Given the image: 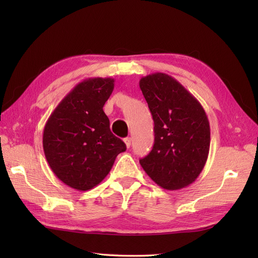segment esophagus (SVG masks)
<instances>
[{
	"label": "esophagus",
	"mask_w": 258,
	"mask_h": 258,
	"mask_svg": "<svg viewBox=\"0 0 258 258\" xmlns=\"http://www.w3.org/2000/svg\"><path fill=\"white\" fill-rule=\"evenodd\" d=\"M124 143L126 144V147H127V149H130V146H131V138H125L124 139Z\"/></svg>",
	"instance_id": "esophagus-1"
}]
</instances>
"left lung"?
Returning <instances> with one entry per match:
<instances>
[{"label": "left lung", "instance_id": "1", "mask_svg": "<svg viewBox=\"0 0 258 258\" xmlns=\"http://www.w3.org/2000/svg\"><path fill=\"white\" fill-rule=\"evenodd\" d=\"M140 87L154 120V145L140 163L164 189L184 188L199 177L210 152L211 130L201 103L172 76L153 73Z\"/></svg>", "mask_w": 258, "mask_h": 258}]
</instances>
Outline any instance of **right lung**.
Instances as JSON below:
<instances>
[{
	"mask_svg": "<svg viewBox=\"0 0 258 258\" xmlns=\"http://www.w3.org/2000/svg\"><path fill=\"white\" fill-rule=\"evenodd\" d=\"M114 90V79L81 82L59 102L43 132V150L53 173L64 184L89 190L111 171L115 158L126 151L109 130L103 106Z\"/></svg>",
	"mask_w": 258,
	"mask_h": 258,
	"instance_id": "obj_1",
	"label": "right lung"
}]
</instances>
